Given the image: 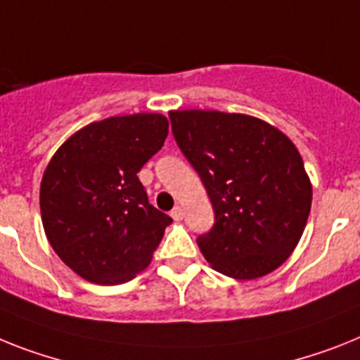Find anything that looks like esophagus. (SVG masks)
<instances>
[{"instance_id":"obj_1","label":"esophagus","mask_w":360,"mask_h":360,"mask_svg":"<svg viewBox=\"0 0 360 360\" xmlns=\"http://www.w3.org/2000/svg\"><path fill=\"white\" fill-rule=\"evenodd\" d=\"M170 216L174 217L175 221H179V219H183V208L175 207L174 210H172V212H170Z\"/></svg>"}]
</instances>
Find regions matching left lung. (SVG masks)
I'll return each instance as SVG.
<instances>
[{"instance_id":"obj_1","label":"left lung","mask_w":360,"mask_h":360,"mask_svg":"<svg viewBox=\"0 0 360 360\" xmlns=\"http://www.w3.org/2000/svg\"><path fill=\"white\" fill-rule=\"evenodd\" d=\"M181 152L216 214L198 238L217 273L255 280L291 256L306 229L313 186L291 139L269 122L214 110L170 111Z\"/></svg>"}]
</instances>
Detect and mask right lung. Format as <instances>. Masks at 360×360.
Masks as SVG:
<instances>
[{"mask_svg":"<svg viewBox=\"0 0 360 360\" xmlns=\"http://www.w3.org/2000/svg\"><path fill=\"white\" fill-rule=\"evenodd\" d=\"M168 135L161 113L110 117L56 150L40 185L45 236L78 276L117 285L150 265L172 217L148 203L137 174Z\"/></svg>","mask_w":360,"mask_h":360,"instance_id":"right-lung-1","label":"right lung"}]
</instances>
